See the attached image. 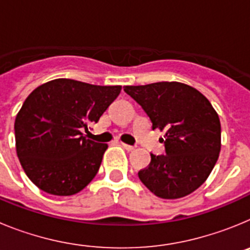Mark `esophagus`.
I'll use <instances>...</instances> for the list:
<instances>
[{"mask_svg": "<svg viewBox=\"0 0 250 250\" xmlns=\"http://www.w3.org/2000/svg\"><path fill=\"white\" fill-rule=\"evenodd\" d=\"M121 145H123V146L127 150V151H132V150H135V146H132V145L125 144V143H121Z\"/></svg>", "mask_w": 250, "mask_h": 250, "instance_id": "1", "label": "esophagus"}]
</instances>
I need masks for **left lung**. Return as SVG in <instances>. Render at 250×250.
<instances>
[{
	"label": "left lung",
	"mask_w": 250,
	"mask_h": 250,
	"mask_svg": "<svg viewBox=\"0 0 250 250\" xmlns=\"http://www.w3.org/2000/svg\"><path fill=\"white\" fill-rule=\"evenodd\" d=\"M144 109L152 130L165 131L164 155L138 173L141 183L161 199H180L195 191L210 175L219 158L222 129L210 101L190 85L161 81L125 86Z\"/></svg>",
	"instance_id": "8db88e82"
}]
</instances>
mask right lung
<instances>
[{
    "mask_svg": "<svg viewBox=\"0 0 250 250\" xmlns=\"http://www.w3.org/2000/svg\"><path fill=\"white\" fill-rule=\"evenodd\" d=\"M121 86H99L70 79L40 85L15 120L16 152L31 182L47 194L81 191L98 174L107 144L83 136L118 98Z\"/></svg>",
    "mask_w": 250,
    "mask_h": 250,
    "instance_id": "right-lung-1",
    "label": "right lung"
}]
</instances>
